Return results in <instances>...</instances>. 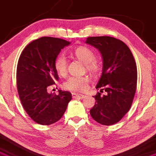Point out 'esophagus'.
I'll return each instance as SVG.
<instances>
[{
    "instance_id": "esophagus-1",
    "label": "esophagus",
    "mask_w": 156,
    "mask_h": 156,
    "mask_svg": "<svg viewBox=\"0 0 156 156\" xmlns=\"http://www.w3.org/2000/svg\"><path fill=\"white\" fill-rule=\"evenodd\" d=\"M72 95H73V98L74 99H83V97H84V96L82 94H77V93H72Z\"/></svg>"
}]
</instances>
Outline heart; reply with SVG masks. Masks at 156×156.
<instances>
[{"instance_id":"heart-1","label":"heart","mask_w":156,"mask_h":156,"mask_svg":"<svg viewBox=\"0 0 156 156\" xmlns=\"http://www.w3.org/2000/svg\"><path fill=\"white\" fill-rule=\"evenodd\" d=\"M78 59L86 64V69L91 73H97L99 70V64L95 61V54L91 49L87 47H78L74 51ZM57 73L60 75H65L67 72L66 59L63 54L57 57L55 62ZM88 79L86 76H72L64 83L65 88L73 91H83L87 87Z\"/></svg>"}]
</instances>
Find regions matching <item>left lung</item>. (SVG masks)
Returning <instances> with one entry per match:
<instances>
[{"instance_id":"left-lung-1","label":"left lung","mask_w":156,"mask_h":156,"mask_svg":"<svg viewBox=\"0 0 156 156\" xmlns=\"http://www.w3.org/2000/svg\"><path fill=\"white\" fill-rule=\"evenodd\" d=\"M87 44L99 50L102 57V73L93 97L96 104L90 111L91 117L101 125L119 122L132 106L137 87V66L129 47L111 37H88ZM103 90L106 94L101 96Z\"/></svg>"}]
</instances>
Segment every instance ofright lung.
Here are the masks:
<instances>
[{
	"mask_svg": "<svg viewBox=\"0 0 156 156\" xmlns=\"http://www.w3.org/2000/svg\"><path fill=\"white\" fill-rule=\"evenodd\" d=\"M70 42L55 37H41L24 48L16 71L17 89L23 108L34 122L48 126L63 117L72 94L59 90V94L47 89L58 81L55 62L61 49Z\"/></svg>",
	"mask_w": 156,
	"mask_h": 156,
	"instance_id": "add662e5",
	"label": "right lung"
}]
</instances>
